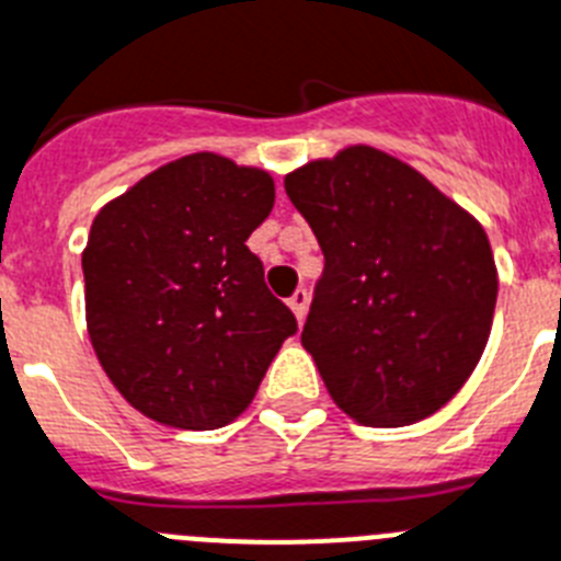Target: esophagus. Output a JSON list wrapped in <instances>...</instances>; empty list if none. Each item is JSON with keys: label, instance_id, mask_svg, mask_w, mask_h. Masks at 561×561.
<instances>
[{"label": "esophagus", "instance_id": "esophagus-1", "mask_svg": "<svg viewBox=\"0 0 561 561\" xmlns=\"http://www.w3.org/2000/svg\"><path fill=\"white\" fill-rule=\"evenodd\" d=\"M308 299H310V296H308V290H305V288H296L294 296H290V299H288L290 310H294L299 322H302V319L308 317Z\"/></svg>", "mask_w": 561, "mask_h": 561}]
</instances>
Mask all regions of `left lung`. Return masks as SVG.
Masks as SVG:
<instances>
[{"label":"left lung","mask_w":561,"mask_h":561,"mask_svg":"<svg viewBox=\"0 0 561 561\" xmlns=\"http://www.w3.org/2000/svg\"><path fill=\"white\" fill-rule=\"evenodd\" d=\"M324 253L305 351L351 419L431 416L477 368L496 308L482 225L382 150L356 145L285 176Z\"/></svg>","instance_id":"left-lung-1"}]
</instances>
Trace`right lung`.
<instances>
[{
  "mask_svg": "<svg viewBox=\"0 0 561 561\" xmlns=\"http://www.w3.org/2000/svg\"><path fill=\"white\" fill-rule=\"evenodd\" d=\"M271 208L265 171L191 153L93 219L82 253L88 333L107 379L153 422H233L296 333L244 244Z\"/></svg>",
  "mask_w": 561,
  "mask_h": 561,
  "instance_id": "right-lung-1",
  "label": "right lung"
}]
</instances>
